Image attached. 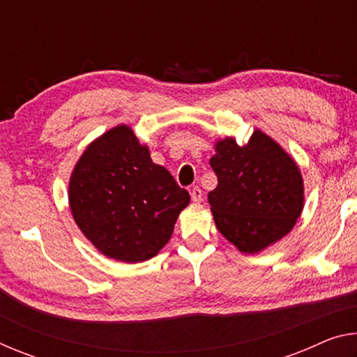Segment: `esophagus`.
I'll list each match as a JSON object with an SVG mask.
<instances>
[{"instance_id":"obj_1","label":"esophagus","mask_w":357,"mask_h":357,"mask_svg":"<svg viewBox=\"0 0 357 357\" xmlns=\"http://www.w3.org/2000/svg\"><path fill=\"white\" fill-rule=\"evenodd\" d=\"M190 197H192V202L193 203H202L203 202V190L200 189V187H193V189L190 190Z\"/></svg>"}]
</instances>
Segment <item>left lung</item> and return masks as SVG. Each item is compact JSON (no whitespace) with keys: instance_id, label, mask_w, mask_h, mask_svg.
Listing matches in <instances>:
<instances>
[{"instance_id":"8db88e82","label":"left lung","mask_w":357,"mask_h":357,"mask_svg":"<svg viewBox=\"0 0 357 357\" xmlns=\"http://www.w3.org/2000/svg\"><path fill=\"white\" fill-rule=\"evenodd\" d=\"M209 164L219 184L208 193L215 227L244 253H258L291 231L304 209L298 164L259 129L243 146L215 142Z\"/></svg>"}]
</instances>
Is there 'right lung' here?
Here are the masks:
<instances>
[{"instance_id": "1", "label": "right lung", "mask_w": 357, "mask_h": 357, "mask_svg": "<svg viewBox=\"0 0 357 357\" xmlns=\"http://www.w3.org/2000/svg\"><path fill=\"white\" fill-rule=\"evenodd\" d=\"M190 202L129 126L119 124L88 144L69 181L78 228L102 255L123 263L155 257Z\"/></svg>"}]
</instances>
